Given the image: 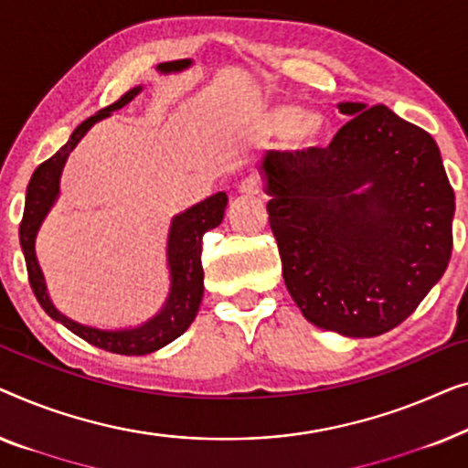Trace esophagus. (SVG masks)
Segmentation results:
<instances>
[{
	"mask_svg": "<svg viewBox=\"0 0 468 468\" xmlns=\"http://www.w3.org/2000/svg\"><path fill=\"white\" fill-rule=\"evenodd\" d=\"M239 193H241V195H248V197L261 195V193H262V184H261L259 177L250 176V177H246V180H241V184H239Z\"/></svg>",
	"mask_w": 468,
	"mask_h": 468,
	"instance_id": "34e87169",
	"label": "esophagus"
}]
</instances>
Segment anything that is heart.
I'll use <instances>...</instances> for the list:
<instances>
[{"mask_svg": "<svg viewBox=\"0 0 468 468\" xmlns=\"http://www.w3.org/2000/svg\"><path fill=\"white\" fill-rule=\"evenodd\" d=\"M252 122L262 133H278L292 153H312L331 137V121L324 112L303 110L292 101H262L252 110Z\"/></svg>", "mask_w": 468, "mask_h": 468, "instance_id": "b5f03b06", "label": "heart"}]
</instances>
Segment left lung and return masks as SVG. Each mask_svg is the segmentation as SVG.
<instances>
[{"label":"left lung","mask_w":468,"mask_h":468,"mask_svg":"<svg viewBox=\"0 0 468 468\" xmlns=\"http://www.w3.org/2000/svg\"><path fill=\"white\" fill-rule=\"evenodd\" d=\"M326 148L267 153L269 225L301 314L324 331L378 337L445 273L456 201L437 142L386 105L344 101Z\"/></svg>","instance_id":"1"}]
</instances>
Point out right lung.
I'll return each mask as SVG.
<instances>
[{
    "instance_id": "1",
    "label": "right lung",
    "mask_w": 468,
    "mask_h": 468,
    "mask_svg": "<svg viewBox=\"0 0 468 468\" xmlns=\"http://www.w3.org/2000/svg\"><path fill=\"white\" fill-rule=\"evenodd\" d=\"M193 65V58H177V61H167L156 65V71L161 76L180 74ZM144 90V87H133L127 90L121 100L114 101L108 108L97 112L82 124H78L74 133L69 135L68 144L58 148L57 154H52L48 161L39 165L34 176H31L27 195H25V212L18 229V239L27 262L29 284L34 288L36 299L46 314L52 320L61 322L71 333L89 341L90 346L101 347V350L122 354V356H144V354L156 352L165 347L171 341L180 337L186 328L193 324L197 312H199L203 299V267H201V239L203 233L209 229H216L225 218V209L229 197L227 193H216L207 197L206 201L184 209L171 218L169 233H167V269H169V292L163 307L153 318L137 326L129 328H97L68 318L58 312L52 303L46 280L36 256V237L39 227L46 220V216L55 206L58 195H61V174L71 150L78 146V142L89 133V129L103 118L112 116V112L124 108Z\"/></svg>"
}]
</instances>
